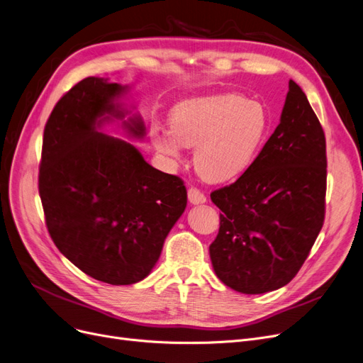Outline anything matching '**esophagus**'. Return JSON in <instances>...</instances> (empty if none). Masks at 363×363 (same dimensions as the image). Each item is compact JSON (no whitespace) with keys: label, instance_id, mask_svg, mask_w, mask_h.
I'll list each match as a JSON object with an SVG mask.
<instances>
[{"label":"esophagus","instance_id":"34e87169","mask_svg":"<svg viewBox=\"0 0 363 363\" xmlns=\"http://www.w3.org/2000/svg\"><path fill=\"white\" fill-rule=\"evenodd\" d=\"M187 198H189V202L194 206H198V204H204V202L207 201L206 195L202 194L199 189H196V187H191L189 191H187Z\"/></svg>","mask_w":363,"mask_h":363}]
</instances>
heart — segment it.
Segmentation results:
<instances>
[{
	"mask_svg": "<svg viewBox=\"0 0 363 363\" xmlns=\"http://www.w3.org/2000/svg\"><path fill=\"white\" fill-rule=\"evenodd\" d=\"M169 125L171 129H152L155 149L179 164L183 147H195L199 176L210 183H226L255 162L269 131V114L257 101L219 94L182 101L172 108Z\"/></svg>",
	"mask_w": 363,
	"mask_h": 363,
	"instance_id": "b5f03b06",
	"label": "heart"
}]
</instances>
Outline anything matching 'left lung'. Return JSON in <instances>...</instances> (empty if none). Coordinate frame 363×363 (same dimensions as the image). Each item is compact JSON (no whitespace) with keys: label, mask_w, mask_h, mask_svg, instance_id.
<instances>
[{"label":"left lung","mask_w":363,"mask_h":363,"mask_svg":"<svg viewBox=\"0 0 363 363\" xmlns=\"http://www.w3.org/2000/svg\"><path fill=\"white\" fill-rule=\"evenodd\" d=\"M326 165L323 128L291 80L280 123L252 167L210 195L222 210L210 245L220 281L257 295L295 277L323 226Z\"/></svg>","instance_id":"left-lung-1"}]
</instances>
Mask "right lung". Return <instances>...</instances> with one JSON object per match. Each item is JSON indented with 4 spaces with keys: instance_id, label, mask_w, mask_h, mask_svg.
<instances>
[{
    "instance_id": "right-lung-1",
    "label": "right lung",
    "mask_w": 363,
    "mask_h": 363,
    "mask_svg": "<svg viewBox=\"0 0 363 363\" xmlns=\"http://www.w3.org/2000/svg\"><path fill=\"white\" fill-rule=\"evenodd\" d=\"M126 91L103 77L72 86L48 119L38 174L56 247L84 274L114 286L147 277L187 204L182 179L149 165L131 143L98 131L123 121ZM122 126L134 138L146 134L140 116Z\"/></svg>"
}]
</instances>
